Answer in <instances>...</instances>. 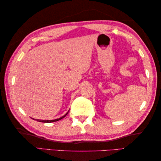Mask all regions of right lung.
I'll return each mask as SVG.
<instances>
[{"label": "right lung", "instance_id": "1", "mask_svg": "<svg viewBox=\"0 0 161 161\" xmlns=\"http://www.w3.org/2000/svg\"><path fill=\"white\" fill-rule=\"evenodd\" d=\"M68 112L65 115H63V116L60 117V118H58V119H55V120H37V121H39V122H42V123H52V122H56V121L60 120H61L62 118H65V116H66V115L68 114Z\"/></svg>", "mask_w": 161, "mask_h": 161}]
</instances>
